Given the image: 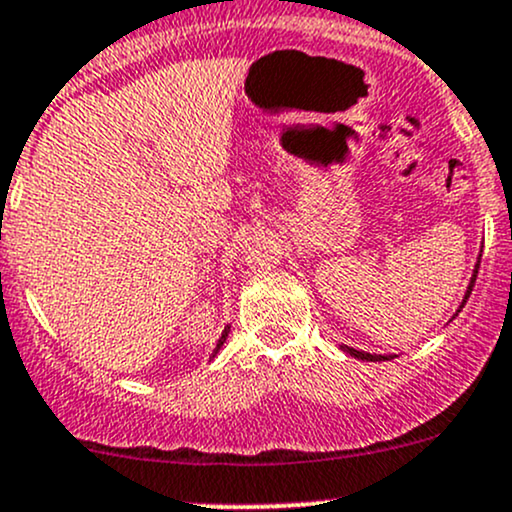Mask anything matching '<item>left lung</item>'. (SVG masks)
Wrapping results in <instances>:
<instances>
[{"label":"left lung","instance_id":"8db88e82","mask_svg":"<svg viewBox=\"0 0 512 512\" xmlns=\"http://www.w3.org/2000/svg\"><path fill=\"white\" fill-rule=\"evenodd\" d=\"M479 262H481V260H479ZM476 272H479V265L474 267V277H471L469 286H466V294H464V301H462V306H459V311H462V308H464V303H466V299H469L471 289H474V282H476ZM340 347H342V352H347V355H352V357H357V359H367V362H379V359H391V355H369V352L355 350V347H347V345H340Z\"/></svg>","mask_w":512,"mask_h":512}]
</instances>
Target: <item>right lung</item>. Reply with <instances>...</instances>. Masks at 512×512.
<instances>
[{
	"instance_id": "right-lung-1",
	"label": "right lung",
	"mask_w": 512,
	"mask_h": 512,
	"mask_svg": "<svg viewBox=\"0 0 512 512\" xmlns=\"http://www.w3.org/2000/svg\"><path fill=\"white\" fill-rule=\"evenodd\" d=\"M228 333H230V325H226V330H223V333H221V338H218V345H216V350H213V357H216V352L221 350V347H223V342H226Z\"/></svg>"
}]
</instances>
